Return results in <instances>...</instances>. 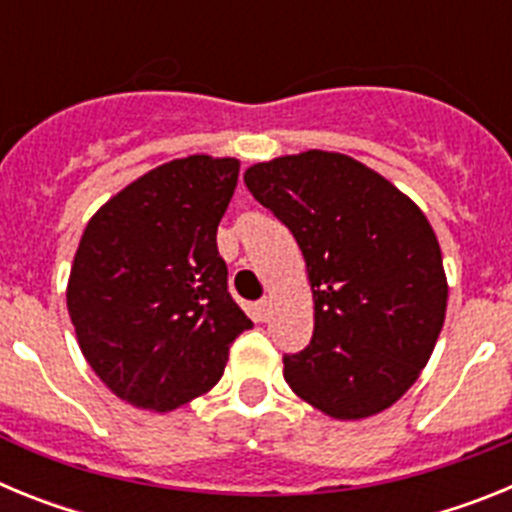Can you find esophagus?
I'll use <instances>...</instances> for the list:
<instances>
[{
	"label": "esophagus",
	"mask_w": 512,
	"mask_h": 512,
	"mask_svg": "<svg viewBox=\"0 0 512 512\" xmlns=\"http://www.w3.org/2000/svg\"><path fill=\"white\" fill-rule=\"evenodd\" d=\"M271 297H264V300L256 302V315H259V320H269L271 318Z\"/></svg>",
	"instance_id": "1"
}]
</instances>
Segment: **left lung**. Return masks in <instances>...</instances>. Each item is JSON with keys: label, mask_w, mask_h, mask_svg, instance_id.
Segmentation results:
<instances>
[{"label": "left lung", "mask_w": 512, "mask_h": 512, "mask_svg": "<svg viewBox=\"0 0 512 512\" xmlns=\"http://www.w3.org/2000/svg\"><path fill=\"white\" fill-rule=\"evenodd\" d=\"M248 192L292 230L312 289V341L284 356L297 397L336 420L392 408L420 377L449 282L428 217L382 174L333 151L248 166Z\"/></svg>", "instance_id": "8db88e82"}]
</instances>
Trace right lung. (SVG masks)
<instances>
[{
  "label": "right lung",
  "instance_id": "obj_1",
  "mask_svg": "<svg viewBox=\"0 0 512 512\" xmlns=\"http://www.w3.org/2000/svg\"><path fill=\"white\" fill-rule=\"evenodd\" d=\"M238 158H174L104 202L84 228L66 305L81 354L133 408L169 413L223 377L251 328L228 292L217 225Z\"/></svg>",
  "mask_w": 512,
  "mask_h": 512
}]
</instances>
